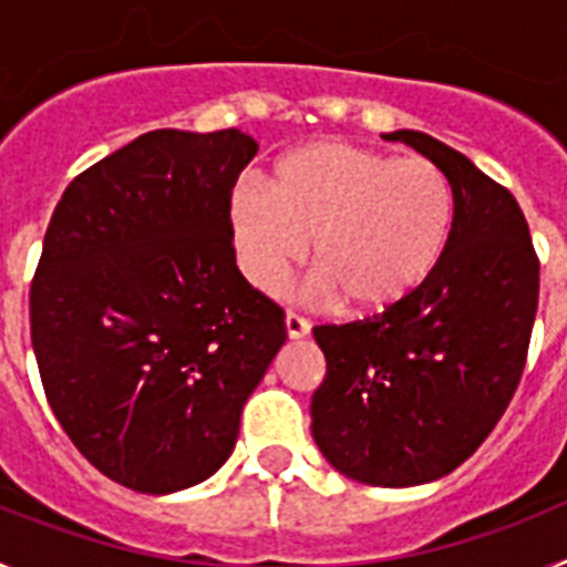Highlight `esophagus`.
Masks as SVG:
<instances>
[{
  "label": "esophagus",
  "instance_id": "esophagus-1",
  "mask_svg": "<svg viewBox=\"0 0 567 567\" xmlns=\"http://www.w3.org/2000/svg\"><path fill=\"white\" fill-rule=\"evenodd\" d=\"M287 334L289 340H300L309 334V320H303L300 315L287 312Z\"/></svg>",
  "mask_w": 567,
  "mask_h": 567
}]
</instances>
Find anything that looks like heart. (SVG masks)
I'll use <instances>...</instances> for the list:
<instances>
[{"label": "heart", "instance_id": "obj_1", "mask_svg": "<svg viewBox=\"0 0 567 567\" xmlns=\"http://www.w3.org/2000/svg\"><path fill=\"white\" fill-rule=\"evenodd\" d=\"M227 215L238 267L258 292L287 287L315 238V295L343 298L352 312H383L440 267L454 229V189L423 155L312 142L280 155L269 187L240 182Z\"/></svg>", "mask_w": 567, "mask_h": 567}]
</instances>
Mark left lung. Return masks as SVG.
<instances>
[{"label": "left lung", "instance_id": "8db88e82", "mask_svg": "<svg viewBox=\"0 0 567 567\" xmlns=\"http://www.w3.org/2000/svg\"><path fill=\"white\" fill-rule=\"evenodd\" d=\"M437 164L454 189L440 267L398 307L315 327L327 378L312 437L334 471L380 488L452 474L517 392L537 318L539 260L514 195L417 130L385 133Z\"/></svg>", "mask_w": 567, "mask_h": 567}]
</instances>
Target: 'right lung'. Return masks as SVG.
Masks as SVG:
<instances>
[{
    "mask_svg": "<svg viewBox=\"0 0 567 567\" xmlns=\"http://www.w3.org/2000/svg\"><path fill=\"white\" fill-rule=\"evenodd\" d=\"M258 142L153 130L64 189L30 287L48 403L87 463L173 494L229 460L244 403L287 340L235 267L229 195Z\"/></svg>",
    "mask_w": 567,
    "mask_h": 567,
    "instance_id": "obj_1",
    "label": "right lung"
}]
</instances>
